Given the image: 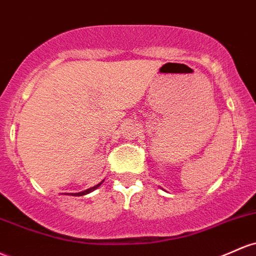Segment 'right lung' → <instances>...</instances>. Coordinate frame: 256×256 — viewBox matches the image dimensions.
<instances>
[{"mask_svg":"<svg viewBox=\"0 0 256 256\" xmlns=\"http://www.w3.org/2000/svg\"><path fill=\"white\" fill-rule=\"evenodd\" d=\"M103 181H104V180H103ZM103 181L100 182V184H96V186H94V187H91V188H87V190H82V192H78V193H70V196H85V194H88V193H91V192H94V190H97L98 187L100 186V184H103ZM66 194H69V193H66Z\"/></svg>","mask_w":256,"mask_h":256,"instance_id":"add662e5","label":"right lung"}]
</instances>
